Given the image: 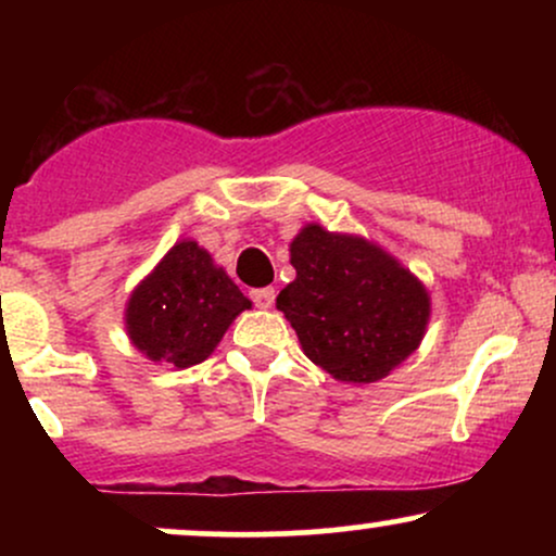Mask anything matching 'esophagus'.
Masks as SVG:
<instances>
[{
    "mask_svg": "<svg viewBox=\"0 0 556 556\" xmlns=\"http://www.w3.org/2000/svg\"><path fill=\"white\" fill-rule=\"evenodd\" d=\"M253 303L258 305V308H271L274 305V298H277V292H274V287H261V290H253L251 292Z\"/></svg>",
    "mask_w": 556,
    "mask_h": 556,
    "instance_id": "1",
    "label": "esophagus"
}]
</instances>
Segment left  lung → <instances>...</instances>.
Masks as SVG:
<instances>
[{
    "mask_svg": "<svg viewBox=\"0 0 556 556\" xmlns=\"http://www.w3.org/2000/svg\"><path fill=\"white\" fill-rule=\"evenodd\" d=\"M290 264L295 279L277 308L331 379L374 384L416 353L431 295L379 242L308 222L290 242Z\"/></svg>",
    "mask_w": 556,
    "mask_h": 556,
    "instance_id": "8db88e82",
    "label": "left lung"
}]
</instances>
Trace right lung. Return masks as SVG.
I'll return each instance as SVG.
<instances>
[{"label":"right lung","mask_w":556,"mask_h":556,"mask_svg":"<svg viewBox=\"0 0 556 556\" xmlns=\"http://www.w3.org/2000/svg\"><path fill=\"white\" fill-rule=\"evenodd\" d=\"M251 300L206 248L185 238L164 253L125 303L127 340L151 363L182 368L214 353Z\"/></svg>","instance_id":"right-lung-1"}]
</instances>
